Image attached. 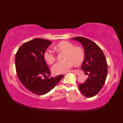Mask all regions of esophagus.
Listing matches in <instances>:
<instances>
[{"label":"esophagus","instance_id":"obj_1","mask_svg":"<svg viewBox=\"0 0 123 123\" xmlns=\"http://www.w3.org/2000/svg\"><path fill=\"white\" fill-rule=\"evenodd\" d=\"M71 72H72V73H74L75 74V75H80V74L79 73H78V72H76V71H75V70H72V71H70ZM66 73H65L64 74H66Z\"/></svg>","mask_w":123,"mask_h":123}]
</instances>
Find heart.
<instances>
[{"instance_id": "heart-1", "label": "heart", "mask_w": 123, "mask_h": 123, "mask_svg": "<svg viewBox=\"0 0 123 123\" xmlns=\"http://www.w3.org/2000/svg\"><path fill=\"white\" fill-rule=\"evenodd\" d=\"M55 49L58 52L64 51V61L58 62L52 67L53 74L57 75L66 73L73 67L74 62L80 64L85 59V51L79 47H74L73 43L68 41H62L55 46ZM43 57L47 63L51 64L56 60V55L53 51L47 49L43 54Z\"/></svg>"}]
</instances>
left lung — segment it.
<instances>
[{"mask_svg":"<svg viewBox=\"0 0 123 123\" xmlns=\"http://www.w3.org/2000/svg\"><path fill=\"white\" fill-rule=\"evenodd\" d=\"M72 39L81 43L85 51V59L81 69L88 72V78L79 85L81 93L87 98L94 97L103 88L107 75L106 59L100 48L94 42L82 37Z\"/></svg>","mask_w":123,"mask_h":123,"instance_id":"1","label":"left lung"}]
</instances>
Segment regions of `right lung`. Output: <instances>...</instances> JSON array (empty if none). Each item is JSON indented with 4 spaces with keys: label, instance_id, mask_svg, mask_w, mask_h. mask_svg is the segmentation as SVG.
Instances as JSON below:
<instances>
[{
    "label": "right lung",
    "instance_id": "1",
    "mask_svg": "<svg viewBox=\"0 0 123 123\" xmlns=\"http://www.w3.org/2000/svg\"><path fill=\"white\" fill-rule=\"evenodd\" d=\"M51 42L35 38L24 43L16 54V69L18 79L29 91L43 95L53 89L63 75L49 78L50 71L43 57V54ZM43 77H45L44 79Z\"/></svg>",
    "mask_w": 123,
    "mask_h": 123
}]
</instances>
